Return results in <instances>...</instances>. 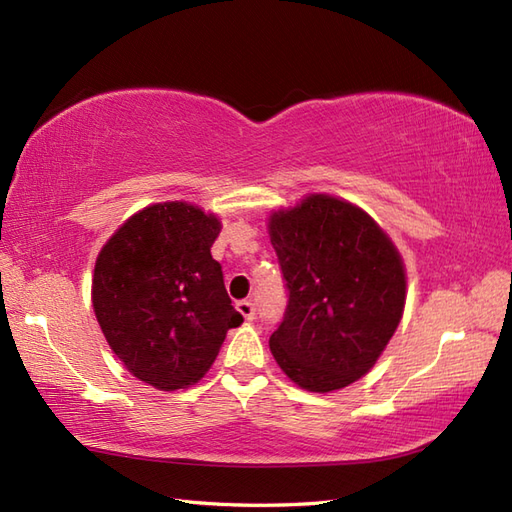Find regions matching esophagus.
<instances>
[{
  "label": "esophagus",
  "mask_w": 512,
  "mask_h": 512,
  "mask_svg": "<svg viewBox=\"0 0 512 512\" xmlns=\"http://www.w3.org/2000/svg\"><path fill=\"white\" fill-rule=\"evenodd\" d=\"M235 309H238L242 316H244V320H255V316H257V309H255V303H251V300H240L238 305H235Z\"/></svg>",
  "instance_id": "obj_1"
}]
</instances>
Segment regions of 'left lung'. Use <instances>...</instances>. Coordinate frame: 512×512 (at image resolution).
I'll return each mask as SVG.
<instances>
[{
  "mask_svg": "<svg viewBox=\"0 0 512 512\" xmlns=\"http://www.w3.org/2000/svg\"><path fill=\"white\" fill-rule=\"evenodd\" d=\"M287 307L272 357L309 391H335L368 374L398 329L406 277L396 246L352 203L311 194L272 214Z\"/></svg>",
  "mask_w": 512,
  "mask_h": 512,
  "instance_id": "1",
  "label": "left lung"
}]
</instances>
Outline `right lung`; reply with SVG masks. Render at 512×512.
<instances>
[{"instance_id":"obj_1","label":"right lung","mask_w":512,"mask_h":512,"mask_svg":"<svg viewBox=\"0 0 512 512\" xmlns=\"http://www.w3.org/2000/svg\"><path fill=\"white\" fill-rule=\"evenodd\" d=\"M218 233V218L199 207L160 203L131 216L97 257L101 331L131 374L162 391L199 381L244 322L212 257Z\"/></svg>"}]
</instances>
